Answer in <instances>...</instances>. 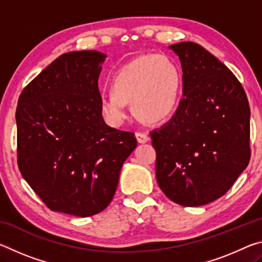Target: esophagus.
Masks as SVG:
<instances>
[{
    "label": "esophagus",
    "instance_id": "1",
    "mask_svg": "<svg viewBox=\"0 0 262 262\" xmlns=\"http://www.w3.org/2000/svg\"><path fill=\"white\" fill-rule=\"evenodd\" d=\"M135 136L139 143H145V142H148L150 140V137L147 133H143V132H136Z\"/></svg>",
    "mask_w": 262,
    "mask_h": 262
}]
</instances>
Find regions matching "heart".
<instances>
[{
  "mask_svg": "<svg viewBox=\"0 0 262 262\" xmlns=\"http://www.w3.org/2000/svg\"><path fill=\"white\" fill-rule=\"evenodd\" d=\"M183 91L179 66L164 54H147L128 61L115 70L110 92L100 100V111L111 126H121L127 103L140 120L165 121L178 108Z\"/></svg>",
  "mask_w": 262,
  "mask_h": 262,
  "instance_id": "1",
  "label": "heart"
}]
</instances>
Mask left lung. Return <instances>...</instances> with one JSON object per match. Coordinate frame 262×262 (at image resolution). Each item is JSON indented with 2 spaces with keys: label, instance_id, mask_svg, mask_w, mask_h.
Returning <instances> with one entry per match:
<instances>
[{
  "label": "left lung",
  "instance_id": "8db88e82",
  "mask_svg": "<svg viewBox=\"0 0 262 262\" xmlns=\"http://www.w3.org/2000/svg\"><path fill=\"white\" fill-rule=\"evenodd\" d=\"M170 48L181 62L184 98L171 120L150 133L156 179L171 201L203 206L248 165L250 105L238 78L211 53L192 41Z\"/></svg>",
  "mask_w": 262,
  "mask_h": 262
}]
</instances>
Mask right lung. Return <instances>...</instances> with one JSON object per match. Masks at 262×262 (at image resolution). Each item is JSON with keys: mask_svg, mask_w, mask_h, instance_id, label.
<instances>
[{"mask_svg": "<svg viewBox=\"0 0 262 262\" xmlns=\"http://www.w3.org/2000/svg\"><path fill=\"white\" fill-rule=\"evenodd\" d=\"M96 51L64 53L26 85L16 110L17 163L53 211L88 217L107 207L134 133L107 126L100 111Z\"/></svg>", "mask_w": 262, "mask_h": 262, "instance_id": "1", "label": "right lung"}]
</instances>
